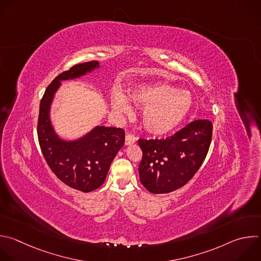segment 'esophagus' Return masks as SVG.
Masks as SVG:
<instances>
[{
	"instance_id": "34e87169",
	"label": "esophagus",
	"mask_w": 261,
	"mask_h": 261,
	"mask_svg": "<svg viewBox=\"0 0 261 261\" xmlns=\"http://www.w3.org/2000/svg\"><path fill=\"white\" fill-rule=\"evenodd\" d=\"M137 141L136 137L132 134H127L126 137H125V144L126 145H131V144H134L135 142Z\"/></svg>"
}]
</instances>
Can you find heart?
<instances>
[{
	"label": "heart",
	"instance_id": "1",
	"mask_svg": "<svg viewBox=\"0 0 261 261\" xmlns=\"http://www.w3.org/2000/svg\"><path fill=\"white\" fill-rule=\"evenodd\" d=\"M130 101L142 109L141 122L150 134L163 136L175 131L189 117L194 98L186 89L167 83H142L129 90ZM112 106L115 112L122 115L132 113L128 98L117 92L113 95Z\"/></svg>",
	"mask_w": 261,
	"mask_h": 261
}]
</instances>
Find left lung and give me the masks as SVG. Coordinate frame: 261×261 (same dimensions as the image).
Returning <instances> with one entry per match:
<instances>
[{
	"instance_id": "8db88e82",
	"label": "left lung",
	"mask_w": 261,
	"mask_h": 261,
	"mask_svg": "<svg viewBox=\"0 0 261 261\" xmlns=\"http://www.w3.org/2000/svg\"><path fill=\"white\" fill-rule=\"evenodd\" d=\"M212 128L210 121L197 120L166 139H139L143 187L152 194H168L187 185L207 155Z\"/></svg>"
}]
</instances>
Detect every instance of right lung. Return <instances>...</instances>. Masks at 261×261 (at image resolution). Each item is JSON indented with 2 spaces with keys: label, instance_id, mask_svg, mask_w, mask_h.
<instances>
[{
  "label": "right lung",
  "instance_id": "add662e5",
  "mask_svg": "<svg viewBox=\"0 0 261 261\" xmlns=\"http://www.w3.org/2000/svg\"><path fill=\"white\" fill-rule=\"evenodd\" d=\"M99 66L98 61H89L63 71L47 87L40 105L38 138L43 155L63 184L83 193L92 192L105 182L112 162L124 145L125 131L97 125L76 139L66 140L54 129L51 107L62 81L79 79Z\"/></svg>",
  "mask_w": 261,
  "mask_h": 261
}]
</instances>
